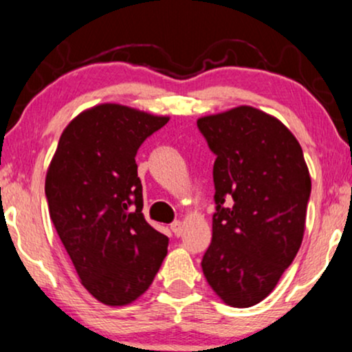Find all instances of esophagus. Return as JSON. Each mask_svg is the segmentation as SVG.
Segmentation results:
<instances>
[{
    "label": "esophagus",
    "instance_id": "esophagus-1",
    "mask_svg": "<svg viewBox=\"0 0 352 352\" xmlns=\"http://www.w3.org/2000/svg\"><path fill=\"white\" fill-rule=\"evenodd\" d=\"M171 230H173V234L176 235V237H179L181 234H183V222L181 221H175L171 224Z\"/></svg>",
    "mask_w": 352,
    "mask_h": 352
}]
</instances>
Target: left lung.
<instances>
[{
  "mask_svg": "<svg viewBox=\"0 0 352 352\" xmlns=\"http://www.w3.org/2000/svg\"><path fill=\"white\" fill-rule=\"evenodd\" d=\"M197 128L216 155V212L202 272L224 303L254 307L303 241L311 194L303 150L280 120L254 107L202 117Z\"/></svg>",
  "mask_w": 352,
  "mask_h": 352,
  "instance_id": "obj_1",
  "label": "left lung"
}]
</instances>
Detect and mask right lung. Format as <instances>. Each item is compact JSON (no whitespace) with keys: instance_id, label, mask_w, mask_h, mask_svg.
I'll use <instances>...</instances> for the list:
<instances>
[{"instance_id":"obj_1","label":"right lung","mask_w":352,"mask_h":352,"mask_svg":"<svg viewBox=\"0 0 352 352\" xmlns=\"http://www.w3.org/2000/svg\"><path fill=\"white\" fill-rule=\"evenodd\" d=\"M118 103L82 111L62 131L45 176V197L85 290L123 307L150 288L168 237L144 221L136 151L168 123Z\"/></svg>"}]
</instances>
